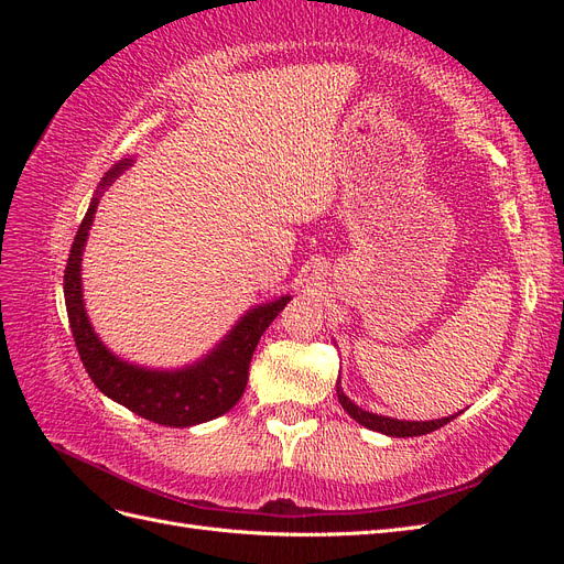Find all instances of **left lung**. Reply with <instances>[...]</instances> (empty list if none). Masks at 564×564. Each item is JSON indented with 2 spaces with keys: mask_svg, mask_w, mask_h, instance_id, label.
<instances>
[{
  "mask_svg": "<svg viewBox=\"0 0 564 564\" xmlns=\"http://www.w3.org/2000/svg\"><path fill=\"white\" fill-rule=\"evenodd\" d=\"M336 395H338L340 406H344L346 412L350 414V419H355L357 423H362L365 429H369V431H377V433H383V435H390V437H416V435L433 433V431L442 429V425H447L452 419L458 416V414H454V416L435 419V421H400V419H390V416H379V414L365 412L362 406H357L355 402H350L346 398V392L340 386H336Z\"/></svg>",
  "mask_w": 564,
  "mask_h": 564,
  "instance_id": "left-lung-1",
  "label": "left lung"
}]
</instances>
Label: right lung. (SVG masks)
Here are the masks:
<instances>
[{"instance_id":"add662e5","label":"right lung","mask_w":564,"mask_h":564,"mask_svg":"<svg viewBox=\"0 0 564 564\" xmlns=\"http://www.w3.org/2000/svg\"><path fill=\"white\" fill-rule=\"evenodd\" d=\"M131 162L133 160H122L110 169L104 181H100L87 214L82 218L63 278L67 319H70L82 365L104 395L124 404L133 414L152 423L187 429V425L224 416L240 402L249 381L251 355L256 346H259L263 332L270 327V322L278 317L280 311H284V305L292 301V296H280L278 301L256 305L235 324L230 334L207 357H202L199 362L191 367L160 371L119 360L115 352L104 346V340L96 336L87 311H84L82 251L84 245H87L100 195L124 169L131 166Z\"/></svg>"}]
</instances>
